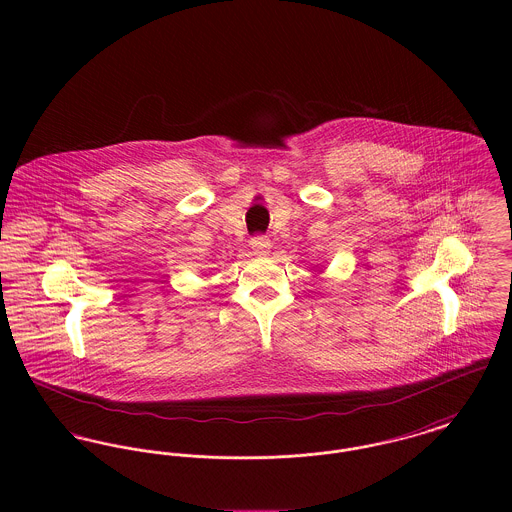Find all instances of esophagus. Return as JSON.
I'll return each mask as SVG.
<instances>
[{
  "label": "esophagus",
  "mask_w": 512,
  "mask_h": 512,
  "mask_svg": "<svg viewBox=\"0 0 512 512\" xmlns=\"http://www.w3.org/2000/svg\"><path fill=\"white\" fill-rule=\"evenodd\" d=\"M272 250V242L268 236H256L252 238V252L258 256H268Z\"/></svg>",
  "instance_id": "obj_1"
}]
</instances>
